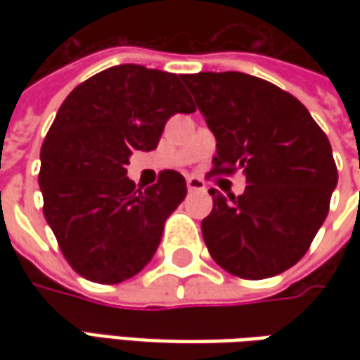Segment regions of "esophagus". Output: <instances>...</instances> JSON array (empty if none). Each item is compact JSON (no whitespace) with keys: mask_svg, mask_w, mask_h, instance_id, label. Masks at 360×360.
<instances>
[{"mask_svg":"<svg viewBox=\"0 0 360 360\" xmlns=\"http://www.w3.org/2000/svg\"><path fill=\"white\" fill-rule=\"evenodd\" d=\"M186 186H188V192H204V190H206L204 180H202V178H196V176H188Z\"/></svg>","mask_w":360,"mask_h":360,"instance_id":"esophagus-1","label":"esophagus"}]
</instances>
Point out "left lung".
Listing matches in <instances>:
<instances>
[{
  "label": "left lung",
  "mask_w": 360,
  "mask_h": 360,
  "mask_svg": "<svg viewBox=\"0 0 360 360\" xmlns=\"http://www.w3.org/2000/svg\"><path fill=\"white\" fill-rule=\"evenodd\" d=\"M216 138L214 172L242 170L244 194H212L202 220L208 252L240 278L295 266L323 226L337 166L326 134L295 96L240 72L182 76Z\"/></svg>",
  "instance_id": "8db88e82"
}]
</instances>
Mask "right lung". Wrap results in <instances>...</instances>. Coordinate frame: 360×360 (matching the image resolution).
<instances>
[{
    "label": "right lung",
    "mask_w": 360,
    "mask_h": 360,
    "mask_svg": "<svg viewBox=\"0 0 360 360\" xmlns=\"http://www.w3.org/2000/svg\"><path fill=\"white\" fill-rule=\"evenodd\" d=\"M194 110L182 76L136 63L108 68L63 100L41 146L39 188L44 216L77 274L116 284L156 255L186 180L164 170L140 192L126 166L131 152L158 146L170 116Z\"/></svg>",
    "instance_id": "obj_1"
}]
</instances>
